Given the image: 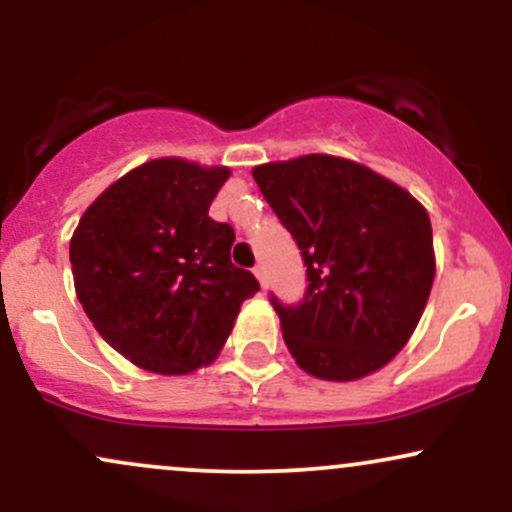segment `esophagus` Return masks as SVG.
Returning <instances> with one entry per match:
<instances>
[{"label":"esophagus","instance_id":"obj_1","mask_svg":"<svg viewBox=\"0 0 512 512\" xmlns=\"http://www.w3.org/2000/svg\"><path fill=\"white\" fill-rule=\"evenodd\" d=\"M252 272H255L257 281H260V284H262V289H267V274H264V267H262V264H257V267L252 269Z\"/></svg>","mask_w":512,"mask_h":512}]
</instances>
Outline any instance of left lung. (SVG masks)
<instances>
[{
	"instance_id": "left-lung-1",
	"label": "left lung",
	"mask_w": 512,
	"mask_h": 512,
	"mask_svg": "<svg viewBox=\"0 0 512 512\" xmlns=\"http://www.w3.org/2000/svg\"><path fill=\"white\" fill-rule=\"evenodd\" d=\"M252 178L308 274L298 305L269 298L298 366L346 383L390 363L419 325L436 276L426 209L392 180L337 156L264 163Z\"/></svg>"
}]
</instances>
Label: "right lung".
I'll list each match as a JSON object with an SVG mask.
<instances>
[{
    "label": "right lung",
    "instance_id": "1",
    "mask_svg": "<svg viewBox=\"0 0 512 512\" xmlns=\"http://www.w3.org/2000/svg\"><path fill=\"white\" fill-rule=\"evenodd\" d=\"M228 168L156 158L113 182L81 216L74 289L98 334L134 366L185 375L226 344L260 284L231 262L236 233L209 216Z\"/></svg>",
    "mask_w": 512,
    "mask_h": 512
}]
</instances>
